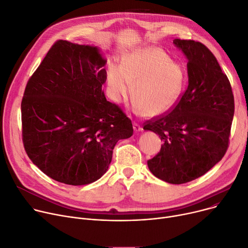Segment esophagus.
Returning a JSON list of instances; mask_svg holds the SVG:
<instances>
[{
  "instance_id": "obj_1",
  "label": "esophagus",
  "mask_w": 248,
  "mask_h": 248,
  "mask_svg": "<svg viewBox=\"0 0 248 248\" xmlns=\"http://www.w3.org/2000/svg\"><path fill=\"white\" fill-rule=\"evenodd\" d=\"M133 128H134V131H136V132H139V131H142L143 128L141 127L140 124H138L137 122H134L133 123Z\"/></svg>"
}]
</instances>
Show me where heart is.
Returning a JSON list of instances; mask_svg holds the SVG:
<instances>
[{
    "label": "heart",
    "mask_w": 248,
    "mask_h": 248,
    "mask_svg": "<svg viewBox=\"0 0 248 248\" xmlns=\"http://www.w3.org/2000/svg\"><path fill=\"white\" fill-rule=\"evenodd\" d=\"M107 77L116 102H122L132 95L136 84V111L149 117L174 105L185 83L183 68L170 62L169 56L155 47L135 50L121 66L111 65Z\"/></svg>",
    "instance_id": "b5f03b06"
}]
</instances>
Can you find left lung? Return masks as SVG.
Returning a JSON list of instances; mask_svg holds the SVG:
<instances>
[{"mask_svg": "<svg viewBox=\"0 0 248 248\" xmlns=\"http://www.w3.org/2000/svg\"><path fill=\"white\" fill-rule=\"evenodd\" d=\"M187 57L188 87L170 110L145 121L163 141L147 161L154 176L171 184L192 181L224 156L228 145L234 97L227 76L202 43L173 41Z\"/></svg>", "mask_w": 248, "mask_h": 248, "instance_id": "left-lung-1", "label": "left lung"}]
</instances>
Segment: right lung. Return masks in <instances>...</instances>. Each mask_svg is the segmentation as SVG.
Listing matches in <instances>:
<instances>
[{
    "mask_svg": "<svg viewBox=\"0 0 248 248\" xmlns=\"http://www.w3.org/2000/svg\"><path fill=\"white\" fill-rule=\"evenodd\" d=\"M105 64L96 47L58 40L27 83L21 103L24 148L58 182L98 180L116 143L133 135L132 122L102 91Z\"/></svg>",
    "mask_w": 248,
    "mask_h": 248,
    "instance_id": "right-lung-1",
    "label": "right lung"
}]
</instances>
